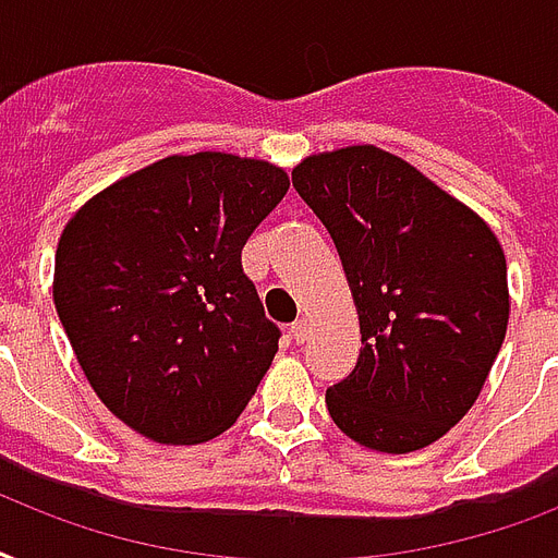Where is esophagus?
I'll return each instance as SVG.
<instances>
[{
    "label": "esophagus",
    "instance_id": "34e87169",
    "mask_svg": "<svg viewBox=\"0 0 558 558\" xmlns=\"http://www.w3.org/2000/svg\"><path fill=\"white\" fill-rule=\"evenodd\" d=\"M291 331H293V340H296V343H305V340H308V335H311L308 317L296 319V323L291 326Z\"/></svg>",
    "mask_w": 558,
    "mask_h": 558
}]
</instances>
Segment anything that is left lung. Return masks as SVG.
<instances>
[{
    "mask_svg": "<svg viewBox=\"0 0 558 558\" xmlns=\"http://www.w3.org/2000/svg\"><path fill=\"white\" fill-rule=\"evenodd\" d=\"M293 189L347 270L361 357L326 390L364 448L410 454L472 410L509 323L507 258L489 223L396 154L349 145L305 157Z\"/></svg>",
    "mask_w": 558,
    "mask_h": 558,
    "instance_id": "left-lung-1",
    "label": "left lung"
}]
</instances>
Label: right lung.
Instances as JSON below:
<instances>
[{
  "label": "right lung",
  "mask_w": 558,
  "mask_h": 558,
  "mask_svg": "<svg viewBox=\"0 0 558 558\" xmlns=\"http://www.w3.org/2000/svg\"><path fill=\"white\" fill-rule=\"evenodd\" d=\"M284 168L201 150L116 180L60 232L54 308L107 410L162 445L209 442L241 416L279 349L241 270Z\"/></svg>",
  "instance_id": "obj_1"
}]
</instances>
